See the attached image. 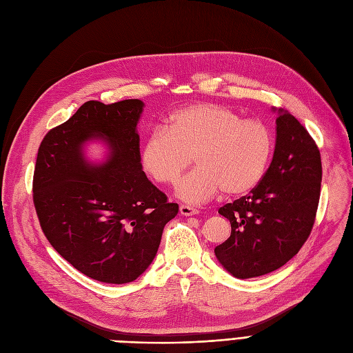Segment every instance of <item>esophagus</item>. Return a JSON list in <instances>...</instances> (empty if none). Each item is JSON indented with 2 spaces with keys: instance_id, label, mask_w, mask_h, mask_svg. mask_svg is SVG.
Segmentation results:
<instances>
[{
  "instance_id": "obj_1",
  "label": "esophagus",
  "mask_w": 353,
  "mask_h": 353,
  "mask_svg": "<svg viewBox=\"0 0 353 353\" xmlns=\"http://www.w3.org/2000/svg\"><path fill=\"white\" fill-rule=\"evenodd\" d=\"M179 212H181L182 215H195V214H198L199 211H198L196 208L190 207V205H179Z\"/></svg>"
}]
</instances>
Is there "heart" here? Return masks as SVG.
I'll return each instance as SVG.
<instances>
[{
  "mask_svg": "<svg viewBox=\"0 0 353 353\" xmlns=\"http://www.w3.org/2000/svg\"><path fill=\"white\" fill-rule=\"evenodd\" d=\"M274 148L273 132L259 119H243L231 108L199 103L175 112L170 128L148 135L141 152L143 171L162 185H174L192 162L176 195L198 204L218 191L244 195L263 179Z\"/></svg>",
  "mask_w": 353,
  "mask_h": 353,
  "instance_id": "1",
  "label": "heart"
}]
</instances>
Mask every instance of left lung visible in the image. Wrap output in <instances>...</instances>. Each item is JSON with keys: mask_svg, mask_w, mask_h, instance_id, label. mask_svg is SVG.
<instances>
[{"mask_svg": "<svg viewBox=\"0 0 353 353\" xmlns=\"http://www.w3.org/2000/svg\"><path fill=\"white\" fill-rule=\"evenodd\" d=\"M274 155L259 185L218 210L231 236L215 256L237 279L272 273L309 239L321 198V150L293 114L280 110Z\"/></svg>", "mask_w": 353, "mask_h": 353, "instance_id": "8db88e82", "label": "left lung"}]
</instances>
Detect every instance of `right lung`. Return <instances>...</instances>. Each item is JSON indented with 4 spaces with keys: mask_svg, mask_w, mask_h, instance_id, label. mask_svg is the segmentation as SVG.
Returning <instances> with one entry per match:
<instances>
[{
    "mask_svg": "<svg viewBox=\"0 0 353 353\" xmlns=\"http://www.w3.org/2000/svg\"><path fill=\"white\" fill-rule=\"evenodd\" d=\"M139 99L105 105L89 100L43 138L32 176V203L48 243L88 277L123 284L152 263L163 227L178 204L142 171L137 125ZM99 137L112 152L102 167L82 157Z\"/></svg>",
    "mask_w": 353,
    "mask_h": 353,
    "instance_id": "add662e5",
    "label": "right lung"
}]
</instances>
